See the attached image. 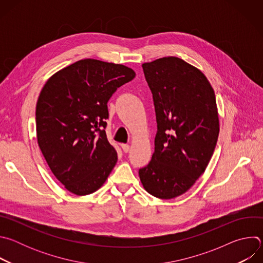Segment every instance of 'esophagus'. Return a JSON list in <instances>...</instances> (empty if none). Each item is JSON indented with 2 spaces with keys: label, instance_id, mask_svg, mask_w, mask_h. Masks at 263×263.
I'll return each mask as SVG.
<instances>
[{
  "label": "esophagus",
  "instance_id": "obj_1",
  "mask_svg": "<svg viewBox=\"0 0 263 263\" xmlns=\"http://www.w3.org/2000/svg\"><path fill=\"white\" fill-rule=\"evenodd\" d=\"M122 148H123V151H124L125 153H127V152H129L130 145H129V144H127V143H122Z\"/></svg>",
  "mask_w": 263,
  "mask_h": 263
}]
</instances>
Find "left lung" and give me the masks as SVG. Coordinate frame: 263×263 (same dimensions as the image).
Here are the masks:
<instances>
[{
	"label": "left lung",
	"instance_id": "obj_1",
	"mask_svg": "<svg viewBox=\"0 0 263 263\" xmlns=\"http://www.w3.org/2000/svg\"><path fill=\"white\" fill-rule=\"evenodd\" d=\"M142 68L153 93L157 134L152 159L138 174L149 195L174 199L196 183L214 152L215 95L205 74L178 57L145 62Z\"/></svg>",
	"mask_w": 263,
	"mask_h": 263
}]
</instances>
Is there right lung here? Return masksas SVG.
<instances>
[{"mask_svg":"<svg viewBox=\"0 0 263 263\" xmlns=\"http://www.w3.org/2000/svg\"><path fill=\"white\" fill-rule=\"evenodd\" d=\"M135 71L123 64L82 59L46 82L36 104V136L54 176L73 195L105 183L118 161L107 140V103Z\"/></svg>","mask_w":263,"mask_h":263,"instance_id":"1","label":"right lung"}]
</instances>
